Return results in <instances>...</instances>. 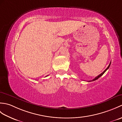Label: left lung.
I'll use <instances>...</instances> for the list:
<instances>
[{
	"instance_id": "1",
	"label": "left lung",
	"mask_w": 122,
	"mask_h": 122,
	"mask_svg": "<svg viewBox=\"0 0 122 122\" xmlns=\"http://www.w3.org/2000/svg\"><path fill=\"white\" fill-rule=\"evenodd\" d=\"M111 62H110V64H109V66H108V67H107V69H106L104 71H103V72H102V73H101L100 75H98V76H96L95 77V78L94 79H93L92 80H91V81H88V82H91V81H95V80H97V79H98V78H100V77L101 76H102V75L103 74H104V73H105V72H106V71H107V70L108 69V68H110V65H111Z\"/></svg>"
}]
</instances>
